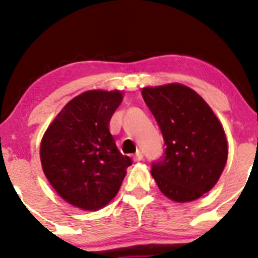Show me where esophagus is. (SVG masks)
Here are the masks:
<instances>
[{"label": "esophagus", "instance_id": "34e87169", "mask_svg": "<svg viewBox=\"0 0 258 258\" xmlns=\"http://www.w3.org/2000/svg\"><path fill=\"white\" fill-rule=\"evenodd\" d=\"M144 159V155L141 154L140 151H138L137 154L134 155V156H133V160H134V162H139V161H141V160Z\"/></svg>", "mask_w": 258, "mask_h": 258}]
</instances>
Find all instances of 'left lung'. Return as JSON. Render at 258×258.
I'll list each match as a JSON object with an SVG mask.
<instances>
[{
  "label": "left lung",
  "mask_w": 258,
  "mask_h": 258,
  "mask_svg": "<svg viewBox=\"0 0 258 258\" xmlns=\"http://www.w3.org/2000/svg\"><path fill=\"white\" fill-rule=\"evenodd\" d=\"M141 95L166 145L163 161L151 168L157 187L176 203L201 198L217 184L228 161L229 145L223 124L188 86H148Z\"/></svg>",
  "instance_id": "1"
}]
</instances>
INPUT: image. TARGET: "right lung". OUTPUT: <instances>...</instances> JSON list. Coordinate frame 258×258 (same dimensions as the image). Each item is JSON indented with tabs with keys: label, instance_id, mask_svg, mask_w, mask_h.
<instances>
[{
	"label": "right lung",
	"instance_id": "obj_1",
	"mask_svg": "<svg viewBox=\"0 0 258 258\" xmlns=\"http://www.w3.org/2000/svg\"><path fill=\"white\" fill-rule=\"evenodd\" d=\"M123 101L119 90H91L74 97L45 130L41 168L55 192L71 206L98 210L117 196L132 160L109 132Z\"/></svg>",
	"mask_w": 258,
	"mask_h": 258
}]
</instances>
